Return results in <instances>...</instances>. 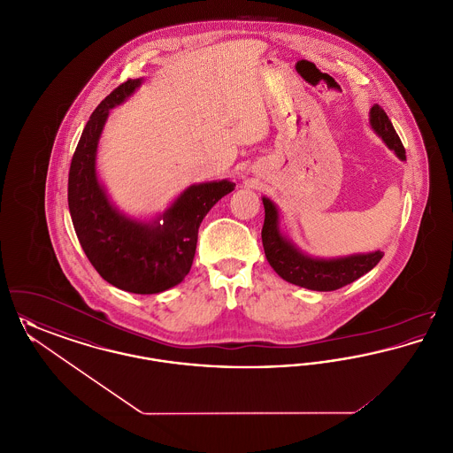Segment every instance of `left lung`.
Masks as SVG:
<instances>
[{"mask_svg": "<svg viewBox=\"0 0 453 453\" xmlns=\"http://www.w3.org/2000/svg\"><path fill=\"white\" fill-rule=\"evenodd\" d=\"M370 126L379 137H382L388 150L395 152L399 159H406V150L384 108L379 105L370 108ZM263 207L265 224L261 229V239L265 255L281 279L294 285L318 292L338 290L365 275L384 257L382 251H373L343 258H312L302 253L292 241L281 234L277 205L270 198L263 196Z\"/></svg>", "mask_w": 453, "mask_h": 453, "instance_id": "1", "label": "left lung"}]
</instances>
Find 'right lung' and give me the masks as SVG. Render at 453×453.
Masks as SVG:
<instances>
[{
  "label": "right lung",
  "instance_id": "obj_1",
  "mask_svg": "<svg viewBox=\"0 0 453 453\" xmlns=\"http://www.w3.org/2000/svg\"><path fill=\"white\" fill-rule=\"evenodd\" d=\"M141 83L142 78L127 80L91 113L71 159L67 203L80 244L104 280L132 294H159L188 275L203 217L236 183L192 185L150 222L113 207L96 176L98 141L110 110L126 102Z\"/></svg>",
  "mask_w": 453,
  "mask_h": 453
}]
</instances>
